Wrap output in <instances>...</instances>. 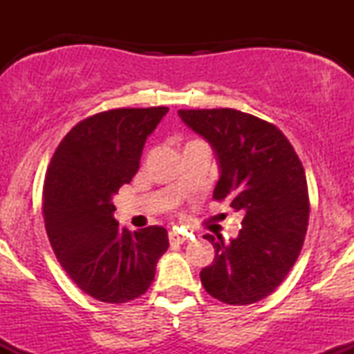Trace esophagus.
<instances>
[{
    "label": "esophagus",
    "mask_w": 354,
    "mask_h": 354,
    "mask_svg": "<svg viewBox=\"0 0 354 354\" xmlns=\"http://www.w3.org/2000/svg\"><path fill=\"white\" fill-rule=\"evenodd\" d=\"M168 238H169V243H174V245H181V243H185L186 239H188L186 234L178 233V231H169Z\"/></svg>",
    "instance_id": "34e87169"
}]
</instances>
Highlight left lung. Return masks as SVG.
<instances>
[{"label":"left lung","instance_id":"left-lung-1","mask_svg":"<svg viewBox=\"0 0 354 354\" xmlns=\"http://www.w3.org/2000/svg\"><path fill=\"white\" fill-rule=\"evenodd\" d=\"M183 123L213 146L219 163L214 200L243 211L238 238L205 234L214 261L203 268L213 298L243 306L271 295L298 259L310 219L304 168L274 124L238 109H180Z\"/></svg>","mask_w":354,"mask_h":354}]
</instances>
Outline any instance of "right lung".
<instances>
[{
	"label": "right lung",
	"mask_w": 354,
	"mask_h": 354,
	"mask_svg": "<svg viewBox=\"0 0 354 354\" xmlns=\"http://www.w3.org/2000/svg\"><path fill=\"white\" fill-rule=\"evenodd\" d=\"M168 108H120L80 121L58 145L43 186V216L59 265L103 303L145 295L168 250L163 226L128 231L113 196L140 168L146 138Z\"/></svg>",
	"instance_id": "obj_1"
}]
</instances>
